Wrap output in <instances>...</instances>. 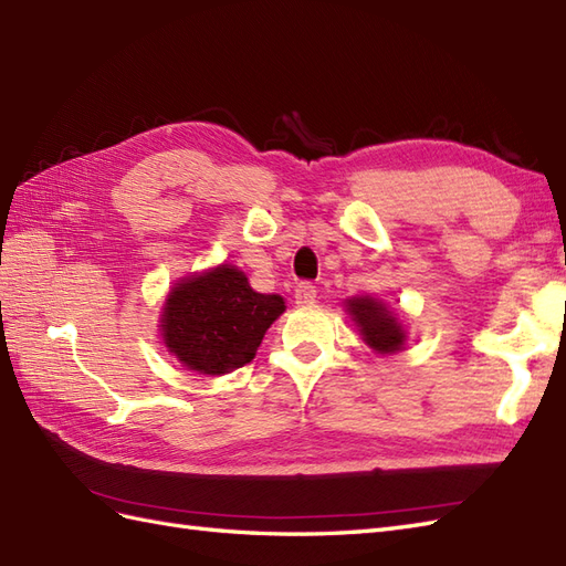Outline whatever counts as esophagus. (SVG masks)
<instances>
[{"label": "esophagus", "instance_id": "esophagus-1", "mask_svg": "<svg viewBox=\"0 0 566 566\" xmlns=\"http://www.w3.org/2000/svg\"><path fill=\"white\" fill-rule=\"evenodd\" d=\"M314 297H316V285H312L310 281H302L295 287V302H297V305H312Z\"/></svg>", "mask_w": 566, "mask_h": 566}]
</instances>
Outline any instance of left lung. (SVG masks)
<instances>
[{
    "label": "left lung",
    "mask_w": 566,
    "mask_h": 566,
    "mask_svg": "<svg viewBox=\"0 0 566 566\" xmlns=\"http://www.w3.org/2000/svg\"><path fill=\"white\" fill-rule=\"evenodd\" d=\"M348 312L353 316V322L360 326L363 340L369 348H375L379 353L401 350L406 340L403 328L381 302H375L369 297H353L348 302Z\"/></svg>",
    "instance_id": "8db88e82"
}]
</instances>
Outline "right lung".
I'll return each mask as SVG.
<instances>
[{"label": "right lung", "mask_w": 566, "mask_h": 566, "mask_svg": "<svg viewBox=\"0 0 566 566\" xmlns=\"http://www.w3.org/2000/svg\"><path fill=\"white\" fill-rule=\"evenodd\" d=\"M283 310L281 295L252 291L242 271L223 264L177 283L165 302L163 340L185 367L226 375L252 363Z\"/></svg>", "instance_id": "right-lung-1"}]
</instances>
